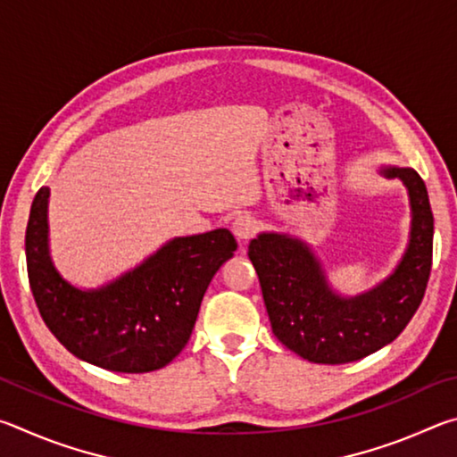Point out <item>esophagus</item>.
Wrapping results in <instances>:
<instances>
[{
	"label": "esophagus",
	"instance_id": "1",
	"mask_svg": "<svg viewBox=\"0 0 457 457\" xmlns=\"http://www.w3.org/2000/svg\"><path fill=\"white\" fill-rule=\"evenodd\" d=\"M256 229H258V221L250 213L237 215L234 223H231V231H234L237 242H245V239H250L253 234H256Z\"/></svg>",
	"mask_w": 457,
	"mask_h": 457
}]
</instances>
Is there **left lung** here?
Wrapping results in <instances>:
<instances>
[{
	"label": "left lung",
	"instance_id": "1",
	"mask_svg": "<svg viewBox=\"0 0 457 457\" xmlns=\"http://www.w3.org/2000/svg\"><path fill=\"white\" fill-rule=\"evenodd\" d=\"M381 173L405 185L411 223L403 256L373 288L340 294L311 244L290 234L262 231L247 245L274 337L311 362L343 365L383 349L421 304L433 250L428 189L415 169L383 165Z\"/></svg>",
	"mask_w": 457,
	"mask_h": 457
}]
</instances>
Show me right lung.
<instances>
[{"label":"right lung","instance_id":"obj_1","mask_svg":"<svg viewBox=\"0 0 457 457\" xmlns=\"http://www.w3.org/2000/svg\"><path fill=\"white\" fill-rule=\"evenodd\" d=\"M50 189L36 193L26 229L29 288L46 327L74 357L114 373H149L179 354L212 278L236 252L229 229L173 237L98 288H79L50 253Z\"/></svg>","mask_w":457,"mask_h":457}]
</instances>
